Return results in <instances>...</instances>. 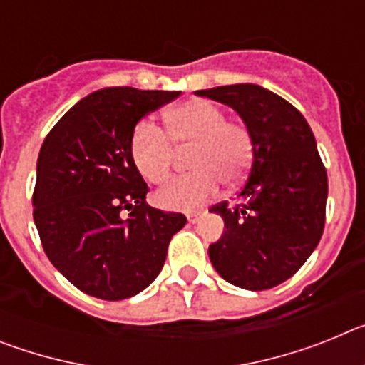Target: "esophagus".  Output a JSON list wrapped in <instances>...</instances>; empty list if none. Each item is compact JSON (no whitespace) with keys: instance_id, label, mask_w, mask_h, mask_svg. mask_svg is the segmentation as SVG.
Segmentation results:
<instances>
[{"instance_id":"1","label":"esophagus","mask_w":365,"mask_h":365,"mask_svg":"<svg viewBox=\"0 0 365 365\" xmlns=\"http://www.w3.org/2000/svg\"><path fill=\"white\" fill-rule=\"evenodd\" d=\"M201 217H202L201 212H197V214H190V215H188V221H190V222H197Z\"/></svg>"}]
</instances>
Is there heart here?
I'll return each instance as SVG.
<instances>
[{
  "mask_svg": "<svg viewBox=\"0 0 365 365\" xmlns=\"http://www.w3.org/2000/svg\"><path fill=\"white\" fill-rule=\"evenodd\" d=\"M166 138L151 122H138L130 138V157L138 173L163 185L170 177L175 150H190L192 173L173 179L155 193L157 205L168 210L188 212L205 205L219 190V180L237 185L254 160L252 131L206 100H192L166 113ZM174 146L172 147L171 144Z\"/></svg>",
  "mask_w": 365,
  "mask_h": 365,
  "instance_id": "heart-1",
  "label": "heart"
}]
</instances>
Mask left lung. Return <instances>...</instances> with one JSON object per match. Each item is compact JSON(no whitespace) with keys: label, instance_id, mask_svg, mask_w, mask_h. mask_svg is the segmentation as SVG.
Returning a JSON list of instances; mask_svg holds the SVG:
<instances>
[{"label":"left lung","instance_id":"8db88e82","mask_svg":"<svg viewBox=\"0 0 365 365\" xmlns=\"http://www.w3.org/2000/svg\"><path fill=\"white\" fill-rule=\"evenodd\" d=\"M234 109L252 131V168L240 197L210 212L225 221L221 240L208 248L222 279L247 291H265L294 276L320 243L325 225L327 172L302 113L256 83L201 89Z\"/></svg>","mask_w":365,"mask_h":365}]
</instances>
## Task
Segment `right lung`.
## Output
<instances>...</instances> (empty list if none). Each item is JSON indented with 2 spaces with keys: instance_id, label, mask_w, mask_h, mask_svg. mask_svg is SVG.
Segmentation results:
<instances>
[{
  "instance_id": "add662e5",
  "label": "right lung",
  "mask_w": 365,
  "mask_h": 365,
  "mask_svg": "<svg viewBox=\"0 0 365 365\" xmlns=\"http://www.w3.org/2000/svg\"><path fill=\"white\" fill-rule=\"evenodd\" d=\"M179 95L106 87L73 106L41 144L32 215L51 263L86 294L117 302L144 291L186 225L148 205L130 157L138 120Z\"/></svg>"
}]
</instances>
